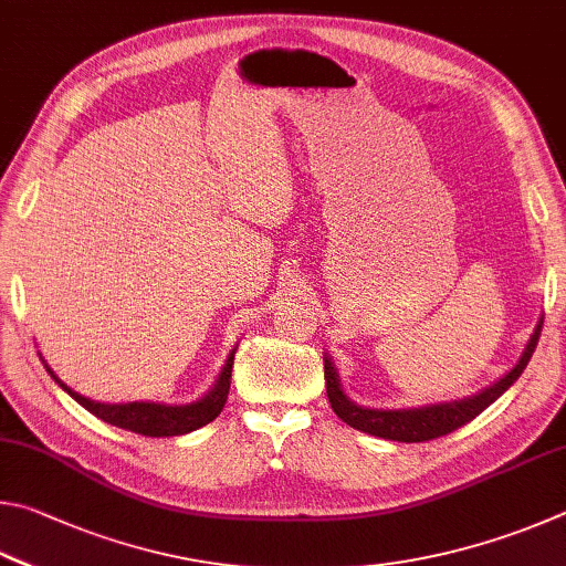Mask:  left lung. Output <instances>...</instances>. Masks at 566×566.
<instances>
[{"mask_svg":"<svg viewBox=\"0 0 566 566\" xmlns=\"http://www.w3.org/2000/svg\"><path fill=\"white\" fill-rule=\"evenodd\" d=\"M542 323L544 318H539L530 343L524 345V353L517 360V365H514L507 375H502L497 382H492L490 388L472 395V398L440 402V405H424V408H410V410L360 408V405H355L348 395L343 392L338 373H335L331 358H325V390H328L331 408L343 422H348L350 428L375 434V438H382V440L428 442L434 438H442V434H450L458 428H462V424H468L470 420L478 418L482 410H488L490 405L520 378L524 368H527L534 348H537Z\"/></svg>","mask_w":566,"mask_h":566,"instance_id":"obj_1","label":"left lung"}]
</instances>
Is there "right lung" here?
Masks as SVG:
<instances>
[{
	"label": "right lung",
	"instance_id": "add662e5",
	"mask_svg": "<svg viewBox=\"0 0 566 566\" xmlns=\"http://www.w3.org/2000/svg\"><path fill=\"white\" fill-rule=\"evenodd\" d=\"M233 355H235V350L228 355V360L223 365L221 375H218V380L211 388V392L203 395L201 400L188 402V405H161V402L104 405V402H94V400L84 398V395L74 392L72 388H66V385L56 378L54 370L49 368V365H46V370L59 382V388L72 395V398L82 405V408L96 415L98 420L116 424V428H122V430L146 434V438H174V434H186V432L203 428V424L213 422L218 415H221L223 405L228 400V388H231Z\"/></svg>",
	"mask_w": 566,
	"mask_h": 566
}]
</instances>
